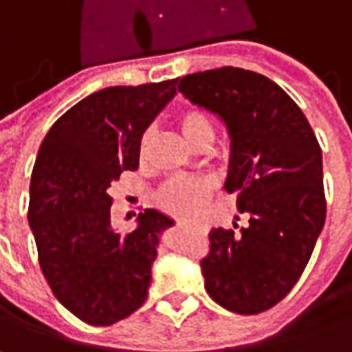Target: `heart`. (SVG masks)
Returning a JSON list of instances; mask_svg holds the SVG:
<instances>
[{
  "label": "heart",
  "instance_id": "1",
  "mask_svg": "<svg viewBox=\"0 0 352 352\" xmlns=\"http://www.w3.org/2000/svg\"><path fill=\"white\" fill-rule=\"evenodd\" d=\"M179 128L183 136L195 148L210 146L214 140V122L208 113H204L199 107H187L177 116ZM152 138V132L148 130L142 142L140 152L142 155L148 150V144ZM214 185L206 177H173L157 190L155 202L165 212L179 216V218H195L202 210V206L212 197Z\"/></svg>",
  "mask_w": 352,
  "mask_h": 352
}]
</instances>
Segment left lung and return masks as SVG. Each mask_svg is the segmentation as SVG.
Masks as SVG:
<instances>
[{
  "instance_id": "left-lung-1",
  "label": "left lung",
  "mask_w": 352,
  "mask_h": 352,
  "mask_svg": "<svg viewBox=\"0 0 352 352\" xmlns=\"http://www.w3.org/2000/svg\"><path fill=\"white\" fill-rule=\"evenodd\" d=\"M179 91L224 120L230 169L248 228H214L200 261L204 288L236 314H261L294 288L325 222L321 148L308 118L269 78L218 67L185 76Z\"/></svg>"
}]
</instances>
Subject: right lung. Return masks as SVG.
Wrapping results in <instances>:
<instances>
[{
  "mask_svg": "<svg viewBox=\"0 0 352 352\" xmlns=\"http://www.w3.org/2000/svg\"><path fill=\"white\" fill-rule=\"evenodd\" d=\"M177 93V79L107 87L56 120L31 177L29 226L58 302L89 325H113L146 302L160 237L173 220L153 208L136 230L111 226V185L136 171L146 128Z\"/></svg>",
  "mask_w": 352,
  "mask_h": 352,
  "instance_id": "right-lung-1",
  "label": "right lung"
}]
</instances>
